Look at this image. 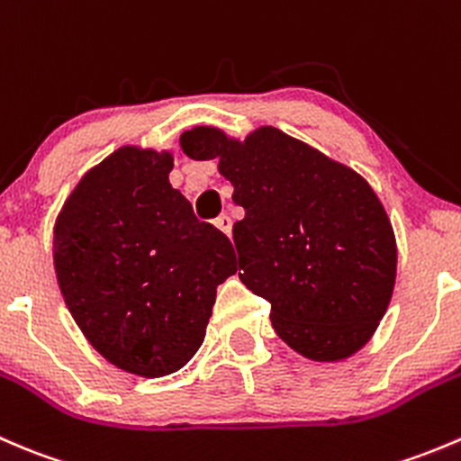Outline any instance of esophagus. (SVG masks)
I'll list each match as a JSON object with an SVG mask.
<instances>
[{
  "mask_svg": "<svg viewBox=\"0 0 461 461\" xmlns=\"http://www.w3.org/2000/svg\"><path fill=\"white\" fill-rule=\"evenodd\" d=\"M215 226H217V229H220L221 232H224V235H230V230H232V220L224 212V215L217 217Z\"/></svg>",
  "mask_w": 461,
  "mask_h": 461,
  "instance_id": "1",
  "label": "esophagus"
}]
</instances>
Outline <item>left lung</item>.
Instances as JSON below:
<instances>
[{"label": "left lung", "instance_id": "8db88e82", "mask_svg": "<svg viewBox=\"0 0 461 461\" xmlns=\"http://www.w3.org/2000/svg\"><path fill=\"white\" fill-rule=\"evenodd\" d=\"M190 158H220L244 220L232 226L240 280L271 303L276 334L321 363L357 354L379 327L396 277L384 203L352 167L277 127L244 140L220 127L184 131Z\"/></svg>", "mask_w": 461, "mask_h": 461}]
</instances>
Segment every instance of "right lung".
Returning a JSON list of instances; mask_svg holds the SVG:
<instances>
[{
  "label": "right lung",
  "mask_w": 461,
  "mask_h": 461,
  "mask_svg": "<svg viewBox=\"0 0 461 461\" xmlns=\"http://www.w3.org/2000/svg\"><path fill=\"white\" fill-rule=\"evenodd\" d=\"M175 157L125 145L91 167L53 229L62 298L91 348L130 375L181 370L202 348L229 237L170 185Z\"/></svg>",
  "instance_id": "1"
}]
</instances>
